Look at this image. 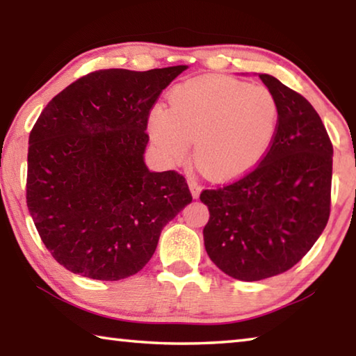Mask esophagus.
Masks as SVG:
<instances>
[{
  "label": "esophagus",
  "instance_id": "esophagus-1",
  "mask_svg": "<svg viewBox=\"0 0 356 356\" xmlns=\"http://www.w3.org/2000/svg\"><path fill=\"white\" fill-rule=\"evenodd\" d=\"M188 186H190L191 196H193V197H195V200H197V197H200V193H201V186H200V185H197L196 182H193V180H191V182L188 184Z\"/></svg>",
  "mask_w": 356,
  "mask_h": 356
}]
</instances>
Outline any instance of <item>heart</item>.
Listing matches in <instances>:
<instances>
[{"label": "heart", "mask_w": 356, "mask_h": 356, "mask_svg": "<svg viewBox=\"0 0 356 356\" xmlns=\"http://www.w3.org/2000/svg\"><path fill=\"white\" fill-rule=\"evenodd\" d=\"M147 118L149 135L170 165L184 163L191 143L200 170L215 180L243 176L275 141L280 106L265 86L227 76H197L170 92Z\"/></svg>", "instance_id": "obj_1"}]
</instances>
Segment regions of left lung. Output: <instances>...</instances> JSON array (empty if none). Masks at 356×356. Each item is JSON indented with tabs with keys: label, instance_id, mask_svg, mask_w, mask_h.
<instances>
[{
	"label": "left lung",
	"instance_id": "left-lung-1",
	"mask_svg": "<svg viewBox=\"0 0 356 356\" xmlns=\"http://www.w3.org/2000/svg\"><path fill=\"white\" fill-rule=\"evenodd\" d=\"M280 106L268 154L250 174L201 193L210 212L204 246L221 272L261 281L292 268L321 237L330 216L333 146L303 95L257 74Z\"/></svg>",
	"mask_w": 356,
	"mask_h": 356
}]
</instances>
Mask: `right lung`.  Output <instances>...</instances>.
Here are the masks:
<instances>
[{"instance_id": "obj_1", "label": "right lung", "mask_w": 356, "mask_h": 356, "mask_svg": "<svg viewBox=\"0 0 356 356\" xmlns=\"http://www.w3.org/2000/svg\"><path fill=\"white\" fill-rule=\"evenodd\" d=\"M186 69L92 72L40 113L29 134L26 204L69 272L100 281L138 273L161 229L191 202L184 176L144 163L150 108Z\"/></svg>"}]
</instances>
